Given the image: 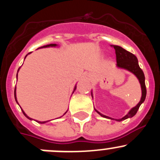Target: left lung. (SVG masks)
Segmentation results:
<instances>
[{
	"instance_id": "1",
	"label": "left lung",
	"mask_w": 160,
	"mask_h": 160,
	"mask_svg": "<svg viewBox=\"0 0 160 160\" xmlns=\"http://www.w3.org/2000/svg\"><path fill=\"white\" fill-rule=\"evenodd\" d=\"M111 47L114 48L115 52H116V67L119 68V69H126V70L129 71V72H132L134 76L138 78L139 83L141 84V88H142V98H141L140 102L138 103V105L136 106H134V108H131L129 112H128V114L125 116H123L121 119H112V118L109 117V116H105V115L102 114L101 112H99L98 110H96L94 108L96 112L100 115L101 116L104 118H107V119H114L116 121H122V120H124V119H128V118H131L134 116V115L137 113L138 110L140 105L145 102V97H146V87H145V75H144L143 71L142 70V69L140 68L138 65V61L137 57L134 55H133L131 52H128L127 50L123 49V48L119 47L117 45H111ZM91 97L93 98V93L91 91Z\"/></svg>"
}]
</instances>
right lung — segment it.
I'll list each match as a JSON object with an SVG mask.
<instances>
[{
	"label": "right lung",
	"mask_w": 160,
	"mask_h": 160,
	"mask_svg": "<svg viewBox=\"0 0 160 160\" xmlns=\"http://www.w3.org/2000/svg\"><path fill=\"white\" fill-rule=\"evenodd\" d=\"M58 44H48V45H45V46H43V47H41L40 48H50V47H58ZM29 54H30V53H29ZM29 54H27V55H26V57H25V58H26V56H27L28 55H29ZM19 69L20 68H18V70H19ZM18 72H17V75H16V77L17 78H18ZM76 88H77V85H76L75 86V88H74V89H73V91H72V93L74 92V91H75V90H76ZM14 94H15V102H17V104H18V101H17V98H16V86H15V92H14ZM20 108H21V107H20ZM21 109H22V112H23V114H24V116H26V118H28V119H30V120H32V118H30V117H29V116H27V115L26 114V113H25V112L23 111L22 110V108H21ZM68 111V110H67ZM67 111L66 112L64 113V115L66 114V112H67ZM36 121L37 122V123H47V122H48V121H50V120H48V121H38V120H36Z\"/></svg>",
	"instance_id": "right-lung-1"
}]
</instances>
